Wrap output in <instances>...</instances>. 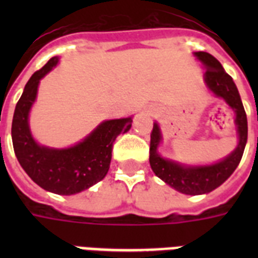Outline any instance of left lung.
<instances>
[{
  "label": "left lung",
  "mask_w": 258,
  "mask_h": 258,
  "mask_svg": "<svg viewBox=\"0 0 258 258\" xmlns=\"http://www.w3.org/2000/svg\"><path fill=\"white\" fill-rule=\"evenodd\" d=\"M194 56L202 62L206 70L204 78L209 91L216 97L224 99L236 113L234 123L238 134V143L228 157L217 163L204 166L183 165L163 158L158 153V147L162 142V134L159 124L157 121L154 123L150 142V166L158 178L175 188L176 191L187 196L208 194L224 183L237 169L248 141L246 113L233 79L225 72L221 62L208 52H194Z\"/></svg>",
  "instance_id": "obj_1"
}]
</instances>
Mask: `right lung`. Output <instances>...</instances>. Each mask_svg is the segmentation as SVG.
<instances>
[{
    "instance_id": "obj_1",
    "label": "right lung",
    "mask_w": 258,
    "mask_h": 258,
    "mask_svg": "<svg viewBox=\"0 0 258 258\" xmlns=\"http://www.w3.org/2000/svg\"><path fill=\"white\" fill-rule=\"evenodd\" d=\"M52 57L26 83L14 109L12 141L14 154L30 179L46 191L72 196L100 182L109 170L112 146L117 135L131 128L133 117L101 121L82 142L67 149L38 145L29 127V112L37 97L40 80L57 66Z\"/></svg>"
}]
</instances>
